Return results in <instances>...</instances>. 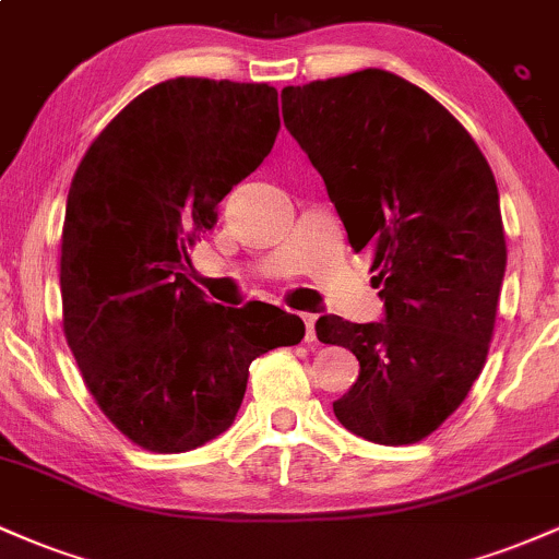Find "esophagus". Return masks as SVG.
Returning a JSON list of instances; mask_svg holds the SVG:
<instances>
[{"label": "esophagus", "instance_id": "1", "mask_svg": "<svg viewBox=\"0 0 559 559\" xmlns=\"http://www.w3.org/2000/svg\"><path fill=\"white\" fill-rule=\"evenodd\" d=\"M301 323H305V342H316V316L312 312H301Z\"/></svg>", "mask_w": 559, "mask_h": 559}]
</instances>
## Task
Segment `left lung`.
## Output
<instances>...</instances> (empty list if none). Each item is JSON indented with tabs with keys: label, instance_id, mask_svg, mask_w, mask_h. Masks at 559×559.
I'll return each instance as SVG.
<instances>
[{
	"label": "left lung",
	"instance_id": "obj_1",
	"mask_svg": "<svg viewBox=\"0 0 559 559\" xmlns=\"http://www.w3.org/2000/svg\"><path fill=\"white\" fill-rule=\"evenodd\" d=\"M284 123L323 176L355 252H373L381 323L323 316L360 378L333 413L346 431L402 447L463 404L484 370L507 243L478 144L444 105L386 70L286 86Z\"/></svg>",
	"mask_w": 559,
	"mask_h": 559
}]
</instances>
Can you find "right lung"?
<instances>
[{"label": "right lung", "mask_w": 559, "mask_h": 559, "mask_svg": "<svg viewBox=\"0 0 559 559\" xmlns=\"http://www.w3.org/2000/svg\"><path fill=\"white\" fill-rule=\"evenodd\" d=\"M281 128L267 83L170 79L128 102L75 168L60 239L62 331L107 420L150 452L207 444L234 423L249 365L305 323L191 281L189 249L258 170Z\"/></svg>", "instance_id": "1"}]
</instances>
